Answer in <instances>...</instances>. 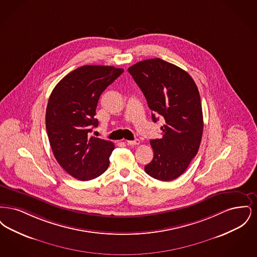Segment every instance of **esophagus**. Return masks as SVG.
<instances>
[{
  "mask_svg": "<svg viewBox=\"0 0 257 257\" xmlns=\"http://www.w3.org/2000/svg\"><path fill=\"white\" fill-rule=\"evenodd\" d=\"M127 143V145H129V146H138V145H140V141L139 140H135V141H127L126 142Z\"/></svg>",
  "mask_w": 257,
  "mask_h": 257,
  "instance_id": "1",
  "label": "esophagus"
}]
</instances>
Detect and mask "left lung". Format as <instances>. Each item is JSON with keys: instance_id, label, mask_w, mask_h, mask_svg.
<instances>
[{"instance_id": "1", "label": "left lung", "mask_w": 257, "mask_h": 257, "mask_svg": "<svg viewBox=\"0 0 257 257\" xmlns=\"http://www.w3.org/2000/svg\"><path fill=\"white\" fill-rule=\"evenodd\" d=\"M152 110V120L163 116L162 139L151 140L153 160L145 167L151 177L171 181L189 167L200 146L203 115L193 78L180 67L159 58L137 62L128 68Z\"/></svg>"}]
</instances>
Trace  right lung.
<instances>
[{"label": "right lung", "mask_w": 257, "mask_h": 257, "mask_svg": "<svg viewBox=\"0 0 257 257\" xmlns=\"http://www.w3.org/2000/svg\"><path fill=\"white\" fill-rule=\"evenodd\" d=\"M122 68L84 65L63 77L53 89L46 109V130L53 154L61 168L81 181L94 179L110 165L114 145L89 137L97 127L98 100Z\"/></svg>", "instance_id": "obj_1"}]
</instances>
